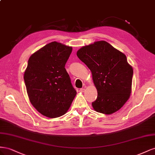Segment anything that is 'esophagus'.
Returning a JSON list of instances; mask_svg holds the SVG:
<instances>
[{
	"mask_svg": "<svg viewBox=\"0 0 155 155\" xmlns=\"http://www.w3.org/2000/svg\"><path fill=\"white\" fill-rule=\"evenodd\" d=\"M84 90H85L84 88H81V89L79 90V91H80L81 93H82V92L84 91Z\"/></svg>",
	"mask_w": 155,
	"mask_h": 155,
	"instance_id": "esophagus-1",
	"label": "esophagus"
}]
</instances>
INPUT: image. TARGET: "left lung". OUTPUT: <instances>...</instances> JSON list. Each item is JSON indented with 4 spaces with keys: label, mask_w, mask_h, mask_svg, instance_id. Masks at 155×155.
Returning a JSON list of instances; mask_svg holds the SVG:
<instances>
[{
    "label": "left lung",
    "mask_w": 155,
    "mask_h": 155,
    "mask_svg": "<svg viewBox=\"0 0 155 155\" xmlns=\"http://www.w3.org/2000/svg\"><path fill=\"white\" fill-rule=\"evenodd\" d=\"M77 55L90 69L97 90L93 108L104 114L117 111L131 93L133 69L126 56L105 41L83 47Z\"/></svg>",
    "instance_id": "obj_1"
}]
</instances>
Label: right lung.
<instances>
[{"label":"right lung","instance_id":"1","mask_svg":"<svg viewBox=\"0 0 155 155\" xmlns=\"http://www.w3.org/2000/svg\"><path fill=\"white\" fill-rule=\"evenodd\" d=\"M72 47L53 41L30 57L24 81L30 103L43 116L66 113L77 94L65 68Z\"/></svg>","mask_w":155,"mask_h":155}]
</instances>
